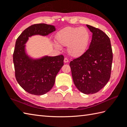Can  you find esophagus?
Masks as SVG:
<instances>
[{
	"label": "esophagus",
	"instance_id": "esophagus-1",
	"mask_svg": "<svg viewBox=\"0 0 127 127\" xmlns=\"http://www.w3.org/2000/svg\"><path fill=\"white\" fill-rule=\"evenodd\" d=\"M64 63H68L69 60L66 58H65L64 59Z\"/></svg>",
	"mask_w": 127,
	"mask_h": 127
}]
</instances>
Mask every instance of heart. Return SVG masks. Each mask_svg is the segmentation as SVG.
Instances as JSON below:
<instances>
[{
	"instance_id": "1",
	"label": "heart",
	"mask_w": 127,
	"mask_h": 127,
	"mask_svg": "<svg viewBox=\"0 0 127 127\" xmlns=\"http://www.w3.org/2000/svg\"><path fill=\"white\" fill-rule=\"evenodd\" d=\"M57 44L54 46L59 50L61 46H67L69 55L73 58H79L87 51L91 41L90 33L84 27H67L58 31L56 35Z\"/></svg>"
}]
</instances>
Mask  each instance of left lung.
Returning <instances> with one entry per match:
<instances>
[{
	"label": "left lung",
	"mask_w": 127,
	"mask_h": 127,
	"mask_svg": "<svg viewBox=\"0 0 127 127\" xmlns=\"http://www.w3.org/2000/svg\"><path fill=\"white\" fill-rule=\"evenodd\" d=\"M92 33L89 48L70 63L76 88L86 94H94L108 82L111 74L112 51L110 38L100 29L86 25Z\"/></svg>",
	"instance_id": "1"
}]
</instances>
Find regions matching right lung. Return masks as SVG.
<instances>
[{
  "label": "right lung",
  "instance_id": "obj_1",
  "mask_svg": "<svg viewBox=\"0 0 127 127\" xmlns=\"http://www.w3.org/2000/svg\"><path fill=\"white\" fill-rule=\"evenodd\" d=\"M56 30L52 25L36 24L26 29L16 40L13 55L16 79L29 93L43 95L52 89L57 75L64 65V56L33 57L27 52V42L32 36H45Z\"/></svg>",
  "mask_w": 127,
  "mask_h": 127
}]
</instances>
